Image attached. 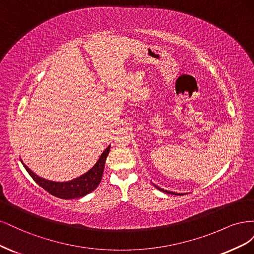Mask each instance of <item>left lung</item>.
I'll return each mask as SVG.
<instances>
[{"label": "left lung", "mask_w": 254, "mask_h": 254, "mask_svg": "<svg viewBox=\"0 0 254 254\" xmlns=\"http://www.w3.org/2000/svg\"><path fill=\"white\" fill-rule=\"evenodd\" d=\"M153 186H155L159 190H161V191H163V193H166V194H172V195H184V193H175V191H170V190H163V189H161V188H159V187H157L156 184H153Z\"/></svg>", "instance_id": "1"}]
</instances>
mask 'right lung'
<instances>
[{"instance_id":"add662e5","label":"right lung","mask_w":254,"mask_h":254,"mask_svg":"<svg viewBox=\"0 0 254 254\" xmlns=\"http://www.w3.org/2000/svg\"><path fill=\"white\" fill-rule=\"evenodd\" d=\"M109 151L110 145L103 151L101 157L97 160V162L91 170H89L87 173H84L80 177H77V178L65 182H56L41 178V177L36 175L33 171H30L29 168L23 163L22 160L21 162L23 166L25 167V170L27 171L29 176L36 181V183L39 184L41 188L49 191L50 194L61 199H75L86 196L98 187L99 182L102 180L106 158L108 156Z\"/></svg>"}]
</instances>
